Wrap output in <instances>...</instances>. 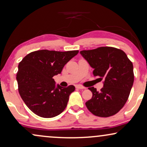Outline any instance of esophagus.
I'll list each match as a JSON object with an SVG mask.
<instances>
[{"instance_id":"34e87169","label":"esophagus","mask_w":147,"mask_h":147,"mask_svg":"<svg viewBox=\"0 0 147 147\" xmlns=\"http://www.w3.org/2000/svg\"><path fill=\"white\" fill-rule=\"evenodd\" d=\"M76 87H77V89H80V90H84V89H85V87H83V86H81V85H77V86H76Z\"/></svg>"}]
</instances>
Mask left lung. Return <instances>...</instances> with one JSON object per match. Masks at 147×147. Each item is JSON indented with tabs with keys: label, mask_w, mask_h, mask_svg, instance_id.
<instances>
[{
	"label": "left lung",
	"mask_w": 147,
	"mask_h": 147,
	"mask_svg": "<svg viewBox=\"0 0 147 147\" xmlns=\"http://www.w3.org/2000/svg\"><path fill=\"white\" fill-rule=\"evenodd\" d=\"M80 53L94 68V75L100 81L105 79L99 92L89 87L93 96L85 105L96 116H113L123 107L130 94L134 79L132 62L123 51L112 47L83 50Z\"/></svg>",
	"instance_id": "obj_1"
}]
</instances>
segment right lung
<instances>
[{"mask_svg":"<svg viewBox=\"0 0 147 147\" xmlns=\"http://www.w3.org/2000/svg\"><path fill=\"white\" fill-rule=\"evenodd\" d=\"M78 53V50H38L28 53L19 63L16 75L18 91L24 103L34 114L51 118L66 109L70 94L75 87L55 86L53 77L60 74L64 65Z\"/></svg>","mask_w":147,"mask_h":147,"instance_id":"add662e5","label":"right lung"}]
</instances>
